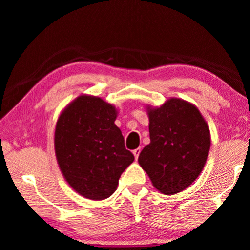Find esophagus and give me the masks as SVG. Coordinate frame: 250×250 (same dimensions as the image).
I'll use <instances>...</instances> for the list:
<instances>
[{"instance_id": "obj_1", "label": "esophagus", "mask_w": 250, "mask_h": 250, "mask_svg": "<svg viewBox=\"0 0 250 250\" xmlns=\"http://www.w3.org/2000/svg\"><path fill=\"white\" fill-rule=\"evenodd\" d=\"M140 152H141V149H140V147H138V149H135V150H133V151H132V153H133V155H134L135 160H137V159L139 158V154H140Z\"/></svg>"}]
</instances>
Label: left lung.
<instances>
[{
    "label": "left lung",
    "instance_id": "1",
    "mask_svg": "<svg viewBox=\"0 0 250 250\" xmlns=\"http://www.w3.org/2000/svg\"><path fill=\"white\" fill-rule=\"evenodd\" d=\"M150 143L138 162L154 188L166 195L188 188L204 167L210 147L207 122L196 105L180 98L146 105Z\"/></svg>",
    "mask_w": 250,
    "mask_h": 250
}]
</instances>
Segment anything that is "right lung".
Masks as SVG:
<instances>
[{
    "label": "right lung",
    "mask_w": 250,
    "mask_h": 250,
    "mask_svg": "<svg viewBox=\"0 0 250 250\" xmlns=\"http://www.w3.org/2000/svg\"><path fill=\"white\" fill-rule=\"evenodd\" d=\"M116 107L100 97L80 95L59 115L55 154L64 179L79 195L94 201L111 196L134 156L115 125Z\"/></svg>",
    "instance_id": "obj_1"
}]
</instances>
